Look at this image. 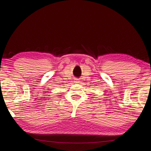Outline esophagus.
Wrapping results in <instances>:
<instances>
[{"label":"esophagus","mask_w":151,"mask_h":151,"mask_svg":"<svg viewBox=\"0 0 151 151\" xmlns=\"http://www.w3.org/2000/svg\"><path fill=\"white\" fill-rule=\"evenodd\" d=\"M79 82L80 81H78V79H75V82H76V83H79Z\"/></svg>","instance_id":"34e87169"}]
</instances>
